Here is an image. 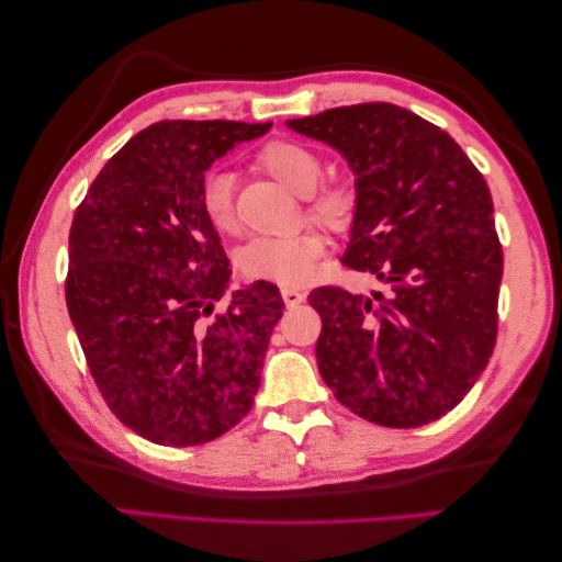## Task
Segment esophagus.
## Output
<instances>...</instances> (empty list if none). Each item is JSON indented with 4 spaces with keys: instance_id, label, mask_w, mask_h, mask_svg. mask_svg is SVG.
<instances>
[{
    "instance_id": "esophagus-1",
    "label": "esophagus",
    "mask_w": 562,
    "mask_h": 562,
    "mask_svg": "<svg viewBox=\"0 0 562 562\" xmlns=\"http://www.w3.org/2000/svg\"><path fill=\"white\" fill-rule=\"evenodd\" d=\"M280 294H282V300L288 306H300L306 300V294L302 290H294V288H282Z\"/></svg>"
}]
</instances>
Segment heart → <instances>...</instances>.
Listing matches in <instances>:
<instances>
[{"label": "heart", "instance_id": "1", "mask_svg": "<svg viewBox=\"0 0 562 562\" xmlns=\"http://www.w3.org/2000/svg\"><path fill=\"white\" fill-rule=\"evenodd\" d=\"M256 164L274 181L308 200V214L328 229H342L355 214V190L333 181L318 186L324 164L318 154L292 139H272L256 154ZM202 212L222 234L234 232V181L224 169L212 171L202 186ZM324 254V238L316 232L292 236H258L238 250V270L250 280L302 284L312 278L316 258Z\"/></svg>", "mask_w": 562, "mask_h": 562}]
</instances>
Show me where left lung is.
<instances>
[{
    "mask_svg": "<svg viewBox=\"0 0 562 562\" xmlns=\"http://www.w3.org/2000/svg\"><path fill=\"white\" fill-rule=\"evenodd\" d=\"M355 176L342 254L379 290L318 288V372L369 423L420 427L473 389L497 336L503 248L485 178L445 130L393 103L288 121Z\"/></svg>",
    "mask_w": 562,
    "mask_h": 562,
    "instance_id": "left-lung-1",
    "label": "left lung"
}]
</instances>
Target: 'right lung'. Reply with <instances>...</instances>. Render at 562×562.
<instances>
[{
    "label": "right lung",
    "mask_w": 562,
    "mask_h": 562,
    "mask_svg": "<svg viewBox=\"0 0 562 562\" xmlns=\"http://www.w3.org/2000/svg\"><path fill=\"white\" fill-rule=\"evenodd\" d=\"M270 123L161 121L103 166L69 232L67 308L117 420L164 447H195L254 405L284 302L258 280L232 292L202 212L214 159Z\"/></svg>",
    "instance_id": "obj_1"
}]
</instances>
